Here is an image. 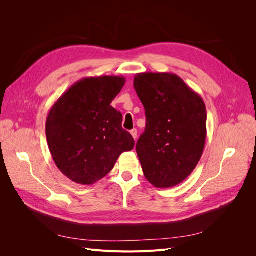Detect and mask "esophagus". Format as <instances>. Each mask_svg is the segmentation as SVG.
Returning <instances> with one entry per match:
<instances>
[{"label": "esophagus", "instance_id": "obj_1", "mask_svg": "<svg viewBox=\"0 0 256 256\" xmlns=\"http://www.w3.org/2000/svg\"><path fill=\"white\" fill-rule=\"evenodd\" d=\"M130 134H131V136H134V141H136V138H138V130H136V129H132V130L130 131Z\"/></svg>", "mask_w": 256, "mask_h": 256}]
</instances>
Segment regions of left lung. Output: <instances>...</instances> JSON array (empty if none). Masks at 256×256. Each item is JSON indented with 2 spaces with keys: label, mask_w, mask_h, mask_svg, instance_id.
<instances>
[{
  "label": "left lung",
  "mask_w": 256,
  "mask_h": 256,
  "mask_svg": "<svg viewBox=\"0 0 256 256\" xmlns=\"http://www.w3.org/2000/svg\"><path fill=\"white\" fill-rule=\"evenodd\" d=\"M134 86L146 114L136 143L143 173L156 188L180 184L202 157L207 129L203 98L177 74L142 72Z\"/></svg>",
  "instance_id": "obj_1"
}]
</instances>
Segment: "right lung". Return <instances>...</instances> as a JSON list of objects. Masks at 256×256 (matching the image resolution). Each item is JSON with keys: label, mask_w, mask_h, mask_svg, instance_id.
<instances>
[{"label": "right lung", "mask_w": 256, "mask_h": 256, "mask_svg": "<svg viewBox=\"0 0 256 256\" xmlns=\"http://www.w3.org/2000/svg\"><path fill=\"white\" fill-rule=\"evenodd\" d=\"M126 83L124 76L84 78L72 85L49 111L46 134L60 171L79 184H92L111 172L134 138L111 106Z\"/></svg>", "instance_id": "add662e5"}]
</instances>
